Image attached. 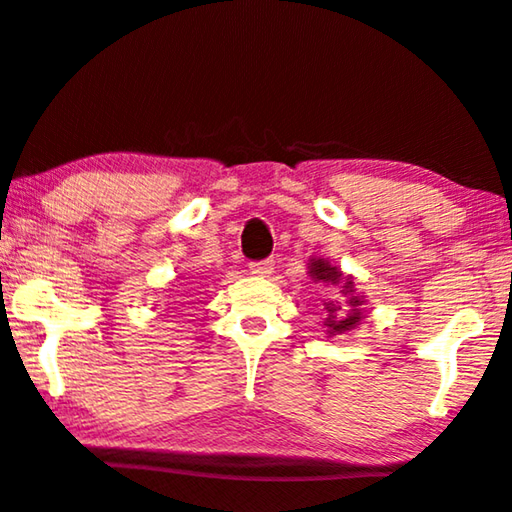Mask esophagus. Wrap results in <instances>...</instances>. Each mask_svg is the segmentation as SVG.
Instances as JSON below:
<instances>
[{"label": "esophagus", "instance_id": "1", "mask_svg": "<svg viewBox=\"0 0 512 512\" xmlns=\"http://www.w3.org/2000/svg\"><path fill=\"white\" fill-rule=\"evenodd\" d=\"M271 271H274V260L250 262V274H255V276H269Z\"/></svg>", "mask_w": 512, "mask_h": 512}]
</instances>
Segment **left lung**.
I'll return each instance as SVG.
<instances>
[{
  "label": "left lung",
  "instance_id": "obj_1",
  "mask_svg": "<svg viewBox=\"0 0 512 512\" xmlns=\"http://www.w3.org/2000/svg\"><path fill=\"white\" fill-rule=\"evenodd\" d=\"M309 276L313 281L320 283H330V285H339L342 283V295L346 297V304H327V318H325V327L327 335H342V332H349L356 327L360 320H363V311H360V304H363V297L356 295L353 290V278L344 276L337 267H332L330 262L325 260H309Z\"/></svg>",
  "mask_w": 512,
  "mask_h": 512
}]
</instances>
